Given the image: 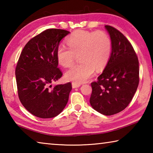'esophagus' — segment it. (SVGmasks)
I'll return each mask as SVG.
<instances>
[{"instance_id":"1","label":"esophagus","mask_w":153,"mask_h":153,"mask_svg":"<svg viewBox=\"0 0 153 153\" xmlns=\"http://www.w3.org/2000/svg\"><path fill=\"white\" fill-rule=\"evenodd\" d=\"M81 86V84H77L76 82H72V88H79Z\"/></svg>"}]
</instances>
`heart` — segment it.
<instances>
[{
  "label": "heart",
  "mask_w": 153,
  "mask_h": 153,
  "mask_svg": "<svg viewBox=\"0 0 153 153\" xmlns=\"http://www.w3.org/2000/svg\"><path fill=\"white\" fill-rule=\"evenodd\" d=\"M67 44L69 48L60 44L56 49L59 63L64 67H71L78 55L81 61L65 73V78L69 81L77 84L86 82L95 69L102 70L109 61L112 42L104 31L76 30L67 38Z\"/></svg>",
  "instance_id": "b5f03b06"
}]
</instances>
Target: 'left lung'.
Returning <instances> with one entry per match:
<instances>
[{
	"mask_svg": "<svg viewBox=\"0 0 153 153\" xmlns=\"http://www.w3.org/2000/svg\"><path fill=\"white\" fill-rule=\"evenodd\" d=\"M112 42L107 66L97 82L91 83L90 103L105 115H112L128 107L139 84V62L132 45L122 33L105 25Z\"/></svg>",
	"mask_w": 153,
	"mask_h": 153,
	"instance_id": "obj_1",
	"label": "left lung"
}]
</instances>
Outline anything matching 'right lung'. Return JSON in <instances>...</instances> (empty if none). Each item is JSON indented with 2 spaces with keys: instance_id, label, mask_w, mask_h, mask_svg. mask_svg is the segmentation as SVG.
I'll return each instance as SVG.
<instances>
[{
  "instance_id": "obj_1",
  "label": "right lung",
  "mask_w": 153,
  "mask_h": 153,
  "mask_svg": "<svg viewBox=\"0 0 153 153\" xmlns=\"http://www.w3.org/2000/svg\"><path fill=\"white\" fill-rule=\"evenodd\" d=\"M69 33L61 29H48L28 41L17 61L15 76L20 102L32 115L48 119L64 109L72 89L71 83H51L61 78L56 49L60 41Z\"/></svg>"
}]
</instances>
